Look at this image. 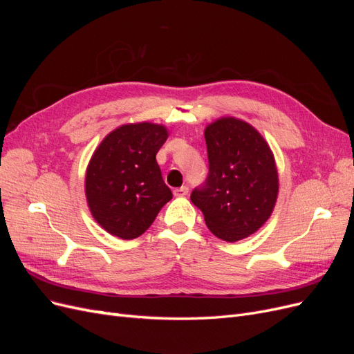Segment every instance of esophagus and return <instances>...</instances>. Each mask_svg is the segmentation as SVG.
Here are the masks:
<instances>
[{"label": "esophagus", "instance_id": "1", "mask_svg": "<svg viewBox=\"0 0 354 354\" xmlns=\"http://www.w3.org/2000/svg\"><path fill=\"white\" fill-rule=\"evenodd\" d=\"M187 194H189V187L187 186H181V187L174 189V196H177V198H183Z\"/></svg>", "mask_w": 354, "mask_h": 354}]
</instances>
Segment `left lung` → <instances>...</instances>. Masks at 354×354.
Returning <instances> with one entry per match:
<instances>
[{
  "mask_svg": "<svg viewBox=\"0 0 354 354\" xmlns=\"http://www.w3.org/2000/svg\"><path fill=\"white\" fill-rule=\"evenodd\" d=\"M209 173L190 199L214 236L236 242L272 216L279 192L273 152L255 128L233 116L205 128Z\"/></svg>",
  "mask_w": 354,
  "mask_h": 354,
  "instance_id": "1",
  "label": "left lung"
}]
</instances>
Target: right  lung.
<instances>
[{"instance_id":"1","label":"right lung","mask_w":354,"mask_h":354,"mask_svg":"<svg viewBox=\"0 0 354 354\" xmlns=\"http://www.w3.org/2000/svg\"><path fill=\"white\" fill-rule=\"evenodd\" d=\"M167 138L164 125L125 124L94 151L85 173V196L94 220L113 236L138 238L173 198L156 162Z\"/></svg>"}]
</instances>
